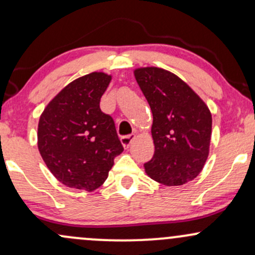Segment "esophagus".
I'll return each instance as SVG.
<instances>
[{
  "instance_id": "esophagus-1",
  "label": "esophagus",
  "mask_w": 255,
  "mask_h": 255,
  "mask_svg": "<svg viewBox=\"0 0 255 255\" xmlns=\"http://www.w3.org/2000/svg\"><path fill=\"white\" fill-rule=\"evenodd\" d=\"M133 137H134V134H128V135L121 136V142H122V145H124L125 147L127 148L128 146L130 145V142H131V140H133Z\"/></svg>"
}]
</instances>
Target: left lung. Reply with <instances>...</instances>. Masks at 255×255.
Masks as SVG:
<instances>
[{"label": "left lung", "instance_id": "obj_1", "mask_svg": "<svg viewBox=\"0 0 255 255\" xmlns=\"http://www.w3.org/2000/svg\"><path fill=\"white\" fill-rule=\"evenodd\" d=\"M150 104L154 153L145 163L151 178L165 186L194 180L209 156L212 116L197 93L177 75L145 67L134 71Z\"/></svg>", "mask_w": 255, "mask_h": 255}]
</instances>
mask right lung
<instances>
[{
	"mask_svg": "<svg viewBox=\"0 0 255 255\" xmlns=\"http://www.w3.org/2000/svg\"><path fill=\"white\" fill-rule=\"evenodd\" d=\"M110 81L102 72L78 78L40 115L38 150L52 175L71 188L97 189L124 151L113 118L99 108Z\"/></svg>",
	"mask_w": 255,
	"mask_h": 255,
	"instance_id": "1",
	"label": "right lung"
}]
</instances>
